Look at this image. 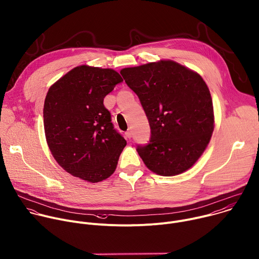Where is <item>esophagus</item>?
I'll list each match as a JSON object with an SVG mask.
<instances>
[{
    "mask_svg": "<svg viewBox=\"0 0 259 259\" xmlns=\"http://www.w3.org/2000/svg\"><path fill=\"white\" fill-rule=\"evenodd\" d=\"M125 137H126V139H131L132 138V131L131 130L125 132Z\"/></svg>",
    "mask_w": 259,
    "mask_h": 259,
    "instance_id": "obj_1",
    "label": "esophagus"
}]
</instances>
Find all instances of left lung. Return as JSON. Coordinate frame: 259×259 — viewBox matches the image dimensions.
Wrapping results in <instances>:
<instances>
[{"mask_svg": "<svg viewBox=\"0 0 259 259\" xmlns=\"http://www.w3.org/2000/svg\"><path fill=\"white\" fill-rule=\"evenodd\" d=\"M120 74L139 97L151 128L148 144L137 146L146 166L163 177L192 167L214 127L212 100L203 78L171 60L123 68Z\"/></svg>", "mask_w": 259, "mask_h": 259, "instance_id": "8db88e82", "label": "left lung"}]
</instances>
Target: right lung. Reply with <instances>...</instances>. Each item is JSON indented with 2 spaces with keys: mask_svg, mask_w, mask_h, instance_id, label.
Listing matches in <instances>:
<instances>
[{
  "mask_svg": "<svg viewBox=\"0 0 259 259\" xmlns=\"http://www.w3.org/2000/svg\"><path fill=\"white\" fill-rule=\"evenodd\" d=\"M122 81L113 69L81 65L49 89L44 104L47 143L70 175L98 183L114 172L126 141L103 101Z\"/></svg>",
  "mask_w": 259,
  "mask_h": 259,
  "instance_id": "1",
  "label": "right lung"
}]
</instances>
